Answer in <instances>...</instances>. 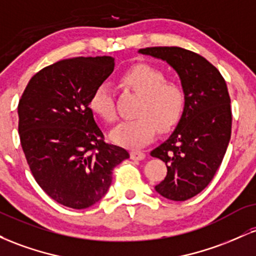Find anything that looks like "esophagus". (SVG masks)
<instances>
[{
  "label": "esophagus",
  "mask_w": 256,
  "mask_h": 256,
  "mask_svg": "<svg viewBox=\"0 0 256 256\" xmlns=\"http://www.w3.org/2000/svg\"><path fill=\"white\" fill-rule=\"evenodd\" d=\"M130 156L132 160H143L146 158V154L143 152H138V150H134L131 152Z\"/></svg>",
  "instance_id": "34e87169"
}]
</instances>
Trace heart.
I'll list each match as a JSON object with an SVG mask.
<instances>
[{"label":"heart","instance_id":"b5f03b06","mask_svg":"<svg viewBox=\"0 0 256 256\" xmlns=\"http://www.w3.org/2000/svg\"><path fill=\"white\" fill-rule=\"evenodd\" d=\"M122 83L140 96L136 116L122 122L112 131V140L126 148H140L154 140L156 130L170 132L179 124L186 106V92L182 84L166 80L160 70L149 64H137L122 76ZM94 114L104 122L116 120L113 92L107 83L100 84L89 101Z\"/></svg>","mask_w":256,"mask_h":256}]
</instances>
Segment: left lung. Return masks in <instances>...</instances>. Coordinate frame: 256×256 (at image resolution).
Instances as JSON below:
<instances>
[{
  "mask_svg": "<svg viewBox=\"0 0 256 256\" xmlns=\"http://www.w3.org/2000/svg\"><path fill=\"white\" fill-rule=\"evenodd\" d=\"M140 52L171 64L186 92L177 128L150 152L167 166L166 177L155 190L172 201H185L210 183L230 142L232 113L226 82L210 61L180 46H152Z\"/></svg>",
  "mask_w": 256,
  "mask_h": 256,
  "instance_id": "1",
  "label": "left lung"
}]
</instances>
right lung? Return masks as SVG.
Returning <instances> with one entry per match:
<instances>
[{"label":"right lung","mask_w":256,"mask_h":256,"mask_svg":"<svg viewBox=\"0 0 256 256\" xmlns=\"http://www.w3.org/2000/svg\"><path fill=\"white\" fill-rule=\"evenodd\" d=\"M114 70L112 56L72 58L37 72L18 104L19 137L32 176L58 204L84 210L100 201L112 171L130 158L104 142L89 101Z\"/></svg>","instance_id":"1"}]
</instances>
